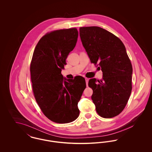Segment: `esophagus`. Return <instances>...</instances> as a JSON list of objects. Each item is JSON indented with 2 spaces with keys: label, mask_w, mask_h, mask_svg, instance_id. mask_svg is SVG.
Listing matches in <instances>:
<instances>
[{
  "label": "esophagus",
  "mask_w": 152,
  "mask_h": 152,
  "mask_svg": "<svg viewBox=\"0 0 152 152\" xmlns=\"http://www.w3.org/2000/svg\"><path fill=\"white\" fill-rule=\"evenodd\" d=\"M85 80H86V81L87 86H88V81H89V79H88V78H87V77H86V78H85Z\"/></svg>",
  "instance_id": "34e87169"
}]
</instances>
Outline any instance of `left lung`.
Masks as SVG:
<instances>
[{"instance_id": "obj_1", "label": "left lung", "mask_w": 152, "mask_h": 152, "mask_svg": "<svg viewBox=\"0 0 152 152\" xmlns=\"http://www.w3.org/2000/svg\"><path fill=\"white\" fill-rule=\"evenodd\" d=\"M82 44L91 62L102 72L100 80L91 79L92 100L104 118L119 115L125 107L132 91V65L121 40L108 31L93 26L80 28Z\"/></svg>"}]
</instances>
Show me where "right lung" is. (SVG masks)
<instances>
[{
  "instance_id": "obj_1",
  "label": "right lung",
  "mask_w": 152,
  "mask_h": 152,
  "mask_svg": "<svg viewBox=\"0 0 152 152\" xmlns=\"http://www.w3.org/2000/svg\"><path fill=\"white\" fill-rule=\"evenodd\" d=\"M78 35L75 28L52 31L40 39L33 53L30 72L34 96L44 115L55 123H71L79 116L77 104L86 80L80 76L67 79L61 73Z\"/></svg>"
}]
</instances>
